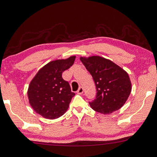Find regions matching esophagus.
Listing matches in <instances>:
<instances>
[{
  "label": "esophagus",
  "mask_w": 157,
  "mask_h": 157,
  "mask_svg": "<svg viewBox=\"0 0 157 157\" xmlns=\"http://www.w3.org/2000/svg\"><path fill=\"white\" fill-rule=\"evenodd\" d=\"M83 92H84V89H83V88L81 86L79 88V89L78 90V91H77V93H78V94H82L83 93Z\"/></svg>",
  "instance_id": "34e87169"
}]
</instances>
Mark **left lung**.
<instances>
[{"mask_svg":"<svg viewBox=\"0 0 157 157\" xmlns=\"http://www.w3.org/2000/svg\"><path fill=\"white\" fill-rule=\"evenodd\" d=\"M80 60L96 86V97L89 101L90 107L96 112L110 114L123 106L131 92V82L126 71L100 56L80 58Z\"/></svg>","mask_w":157,"mask_h":157,"instance_id":"left-lung-1","label":"left lung"}]
</instances>
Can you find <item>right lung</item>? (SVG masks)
Masks as SVG:
<instances>
[{
  "mask_svg": "<svg viewBox=\"0 0 157 157\" xmlns=\"http://www.w3.org/2000/svg\"><path fill=\"white\" fill-rule=\"evenodd\" d=\"M75 56L50 62L36 74L29 84L28 98L33 109L43 117L50 119L64 115L73 97L69 82L62 73L72 66Z\"/></svg>",
  "mask_w": 157,
  "mask_h": 157,
  "instance_id": "obj_1",
  "label": "right lung"
}]
</instances>
